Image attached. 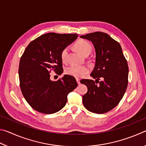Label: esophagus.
<instances>
[{"mask_svg": "<svg viewBox=\"0 0 146 146\" xmlns=\"http://www.w3.org/2000/svg\"><path fill=\"white\" fill-rule=\"evenodd\" d=\"M76 82H77L78 84V85H80V79H78V78H76Z\"/></svg>", "mask_w": 146, "mask_h": 146, "instance_id": "34e87169", "label": "esophagus"}]
</instances>
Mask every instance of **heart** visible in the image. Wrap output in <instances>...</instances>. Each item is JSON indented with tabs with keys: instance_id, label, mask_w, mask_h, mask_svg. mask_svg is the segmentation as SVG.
<instances>
[{
	"instance_id": "obj_1",
	"label": "heart",
	"mask_w": 146,
	"mask_h": 146,
	"mask_svg": "<svg viewBox=\"0 0 146 146\" xmlns=\"http://www.w3.org/2000/svg\"><path fill=\"white\" fill-rule=\"evenodd\" d=\"M75 48L79 53L84 55L86 53H90L91 51V44L88 42L87 41L80 40L78 41L75 44ZM69 48H65L60 53V58L63 62H66L67 61L68 55ZM90 72V68L88 66H76V65H70L68 66L65 70V73L67 75H71L74 77L82 78L86 76Z\"/></svg>"
}]
</instances>
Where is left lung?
Returning a JSON list of instances; mask_svg holds the SVG:
<instances>
[{"instance_id":"left-lung-1","label":"left lung","mask_w":146,"mask_h":146,"mask_svg":"<svg viewBox=\"0 0 146 146\" xmlns=\"http://www.w3.org/2000/svg\"><path fill=\"white\" fill-rule=\"evenodd\" d=\"M80 37L92 42L96 52L95 66L91 73L95 81L80 80L88 88V92L82 97L83 104L91 112L107 113L118 104L126 91L129 72L127 60L120 44L107 33L97 31Z\"/></svg>"}]
</instances>
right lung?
I'll return each instance as SVG.
<instances>
[{"label":"right lung","mask_w":146,"mask_h":146,"mask_svg":"<svg viewBox=\"0 0 146 146\" xmlns=\"http://www.w3.org/2000/svg\"><path fill=\"white\" fill-rule=\"evenodd\" d=\"M78 37L76 34L48 33L31 41L20 60L19 76L22 93L31 107L44 114L60 111L67 96L77 87L73 76L65 75L57 81L50 80L54 71L63 72L61 51Z\"/></svg>","instance_id":"right-lung-1"}]
</instances>
